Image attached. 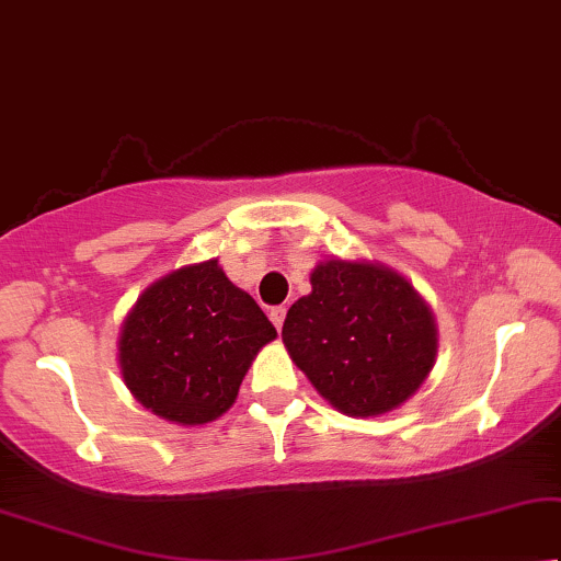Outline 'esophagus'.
Here are the masks:
<instances>
[{"label":"esophagus","instance_id":"1","mask_svg":"<svg viewBox=\"0 0 561 561\" xmlns=\"http://www.w3.org/2000/svg\"><path fill=\"white\" fill-rule=\"evenodd\" d=\"M268 318H272V323L276 325V331H282V323H285V318H287V308H272V312H268Z\"/></svg>","mask_w":561,"mask_h":561}]
</instances>
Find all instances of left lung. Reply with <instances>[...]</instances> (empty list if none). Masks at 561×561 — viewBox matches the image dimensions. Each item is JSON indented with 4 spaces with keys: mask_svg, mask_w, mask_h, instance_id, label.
Masks as SVG:
<instances>
[{
    "mask_svg": "<svg viewBox=\"0 0 561 561\" xmlns=\"http://www.w3.org/2000/svg\"><path fill=\"white\" fill-rule=\"evenodd\" d=\"M310 285L282 328L297 369L343 415L377 417L405 405L438 354L423 295L392 266L367 259L318 261Z\"/></svg>",
    "mask_w": 561,
    "mask_h": 561,
    "instance_id": "obj_1",
    "label": "left lung"
}]
</instances>
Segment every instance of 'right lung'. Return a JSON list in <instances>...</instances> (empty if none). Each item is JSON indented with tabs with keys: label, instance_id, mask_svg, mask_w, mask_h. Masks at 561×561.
Masks as SVG:
<instances>
[{
	"label": "right lung",
	"instance_id": "right-lung-1",
	"mask_svg": "<svg viewBox=\"0 0 561 561\" xmlns=\"http://www.w3.org/2000/svg\"><path fill=\"white\" fill-rule=\"evenodd\" d=\"M276 328L218 259L184 264L148 285L123 320L117 367L146 410L205 425L233 408L245 371Z\"/></svg>",
	"mask_w": 561,
	"mask_h": 561
}]
</instances>
